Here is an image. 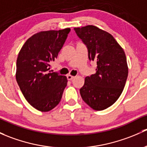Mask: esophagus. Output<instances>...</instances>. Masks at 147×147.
I'll list each match as a JSON object with an SVG mask.
<instances>
[{
  "label": "esophagus",
  "mask_w": 147,
  "mask_h": 147,
  "mask_svg": "<svg viewBox=\"0 0 147 147\" xmlns=\"http://www.w3.org/2000/svg\"><path fill=\"white\" fill-rule=\"evenodd\" d=\"M67 78L68 80H72L74 78H75V77L72 76V75H67Z\"/></svg>",
  "instance_id": "esophagus-1"
}]
</instances>
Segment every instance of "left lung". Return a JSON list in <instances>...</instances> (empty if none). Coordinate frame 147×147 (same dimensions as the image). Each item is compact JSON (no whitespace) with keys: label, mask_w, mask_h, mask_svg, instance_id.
<instances>
[{"label":"left lung","mask_w":147,"mask_h":147,"mask_svg":"<svg viewBox=\"0 0 147 147\" xmlns=\"http://www.w3.org/2000/svg\"><path fill=\"white\" fill-rule=\"evenodd\" d=\"M87 46L90 61L96 62V73L86 77L81 96L95 111L112 106L121 95L128 75L124 50L109 32L94 25L75 28Z\"/></svg>","instance_id":"left-lung-1"}]
</instances>
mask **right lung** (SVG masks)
<instances>
[{
  "label": "right lung",
  "mask_w": 147,
  "mask_h": 147,
  "mask_svg": "<svg viewBox=\"0 0 147 147\" xmlns=\"http://www.w3.org/2000/svg\"><path fill=\"white\" fill-rule=\"evenodd\" d=\"M70 29L41 31L29 37L17 59L16 80L24 98L36 110L47 112L61 101L67 80L51 72L55 61Z\"/></svg>",
  "instance_id": "right-lung-1"
}]
</instances>
